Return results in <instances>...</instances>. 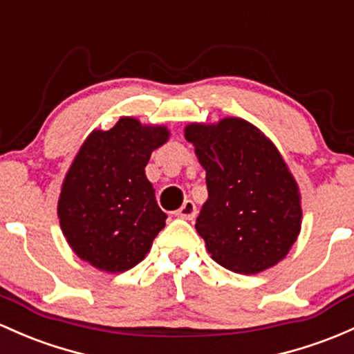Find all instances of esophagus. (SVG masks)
Masks as SVG:
<instances>
[{"mask_svg": "<svg viewBox=\"0 0 354 354\" xmlns=\"http://www.w3.org/2000/svg\"><path fill=\"white\" fill-rule=\"evenodd\" d=\"M174 215L180 216V218H185V220H193L196 216V205L193 203L192 200H186L185 203L181 205V208L174 212Z\"/></svg>", "mask_w": 354, "mask_h": 354, "instance_id": "1", "label": "esophagus"}]
</instances>
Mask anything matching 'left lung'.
Returning <instances> with one entry per match:
<instances>
[{
	"mask_svg": "<svg viewBox=\"0 0 354 354\" xmlns=\"http://www.w3.org/2000/svg\"><path fill=\"white\" fill-rule=\"evenodd\" d=\"M185 138L207 171L208 200L195 228L212 259L245 275L281 262L301 232L302 208L274 142L239 118L188 124Z\"/></svg>",
	"mask_w": 354,
	"mask_h": 354,
	"instance_id": "left-lung-1",
	"label": "left lung"
}]
</instances>
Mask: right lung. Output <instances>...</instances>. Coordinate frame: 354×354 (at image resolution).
Wrapping results in <instances>:
<instances>
[{
  "label": "right lung",
  "mask_w": 354,
  "mask_h": 354,
  "mask_svg": "<svg viewBox=\"0 0 354 354\" xmlns=\"http://www.w3.org/2000/svg\"><path fill=\"white\" fill-rule=\"evenodd\" d=\"M165 126L120 118L109 131H92L70 166L58 218L68 245L104 272H126L141 262L166 225L145 168L165 145Z\"/></svg>",
  "instance_id": "obj_1"
}]
</instances>
